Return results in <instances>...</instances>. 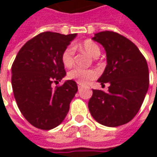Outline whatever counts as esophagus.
I'll return each instance as SVG.
<instances>
[{"label": "esophagus", "instance_id": "34e87169", "mask_svg": "<svg viewBox=\"0 0 157 157\" xmlns=\"http://www.w3.org/2000/svg\"><path fill=\"white\" fill-rule=\"evenodd\" d=\"M78 89H81L82 88V86L80 84H78Z\"/></svg>", "mask_w": 157, "mask_h": 157}]
</instances>
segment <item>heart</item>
<instances>
[{
    "instance_id": "obj_1",
    "label": "heart",
    "mask_w": 157,
    "mask_h": 157,
    "mask_svg": "<svg viewBox=\"0 0 157 157\" xmlns=\"http://www.w3.org/2000/svg\"><path fill=\"white\" fill-rule=\"evenodd\" d=\"M78 46L89 53L92 57H97L100 56V49L99 45L93 40H84ZM74 48L72 46L66 47L61 54V62L64 67L71 68L74 63ZM99 76V72L94 69L84 70L80 68H75L68 72L67 77L69 79L75 80L78 84L86 85L90 81L95 79Z\"/></svg>"
}]
</instances>
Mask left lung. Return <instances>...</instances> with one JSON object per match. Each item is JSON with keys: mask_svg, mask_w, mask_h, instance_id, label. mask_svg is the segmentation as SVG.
<instances>
[{"mask_svg": "<svg viewBox=\"0 0 157 157\" xmlns=\"http://www.w3.org/2000/svg\"><path fill=\"white\" fill-rule=\"evenodd\" d=\"M105 48L107 64L98 81L109 83L108 91L93 89L88 102L92 116L106 127L128 123L140 110L149 85L146 58L129 39L114 31L95 34Z\"/></svg>", "mask_w": 157, "mask_h": 157, "instance_id": "left-lung-1", "label": "left lung"}]
</instances>
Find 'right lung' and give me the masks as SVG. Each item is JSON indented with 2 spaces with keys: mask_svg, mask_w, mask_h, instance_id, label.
Here are the masks:
<instances>
[{
  "mask_svg": "<svg viewBox=\"0 0 157 157\" xmlns=\"http://www.w3.org/2000/svg\"><path fill=\"white\" fill-rule=\"evenodd\" d=\"M75 36L42 32L21 47L12 64L11 83L16 104L24 118L39 129H52L61 123L78 92L73 80L52 87L66 74L61 54Z\"/></svg>",
  "mask_w": 157,
  "mask_h": 157,
  "instance_id": "add662e5",
  "label": "right lung"
}]
</instances>
